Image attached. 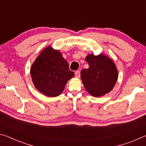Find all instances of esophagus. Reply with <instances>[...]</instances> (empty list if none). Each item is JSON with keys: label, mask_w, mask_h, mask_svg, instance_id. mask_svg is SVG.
Wrapping results in <instances>:
<instances>
[{"label": "esophagus", "mask_w": 146, "mask_h": 146, "mask_svg": "<svg viewBox=\"0 0 146 146\" xmlns=\"http://www.w3.org/2000/svg\"><path fill=\"white\" fill-rule=\"evenodd\" d=\"M75 76L77 78H79L80 76V71H75Z\"/></svg>", "instance_id": "obj_1"}]
</instances>
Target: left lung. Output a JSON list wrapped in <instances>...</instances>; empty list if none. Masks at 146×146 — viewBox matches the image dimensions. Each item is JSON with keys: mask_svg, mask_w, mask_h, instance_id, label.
<instances>
[{"mask_svg": "<svg viewBox=\"0 0 146 146\" xmlns=\"http://www.w3.org/2000/svg\"><path fill=\"white\" fill-rule=\"evenodd\" d=\"M86 60L88 69L81 71V78L86 90L94 97H101L114 87L118 78V71L115 64L105 55H88Z\"/></svg>", "mask_w": 146, "mask_h": 146, "instance_id": "left-lung-1", "label": "left lung"}]
</instances>
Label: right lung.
<instances>
[{"label":"right lung","mask_w":146,"mask_h":146,"mask_svg":"<svg viewBox=\"0 0 146 146\" xmlns=\"http://www.w3.org/2000/svg\"><path fill=\"white\" fill-rule=\"evenodd\" d=\"M74 75L59 51L53 50L51 47L44 49L31 68L35 86L44 95L51 97L60 95Z\"/></svg>","instance_id":"add662e5"}]
</instances>
